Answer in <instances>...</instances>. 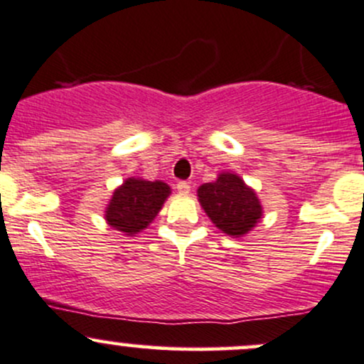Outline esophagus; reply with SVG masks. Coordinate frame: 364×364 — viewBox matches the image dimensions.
Masks as SVG:
<instances>
[{
	"label": "esophagus",
	"instance_id": "obj_1",
	"mask_svg": "<svg viewBox=\"0 0 364 364\" xmlns=\"http://www.w3.org/2000/svg\"><path fill=\"white\" fill-rule=\"evenodd\" d=\"M176 188H178V193H181V195H188V193H190V190H191V186H190V183H186V181H179L178 185H176Z\"/></svg>",
	"mask_w": 364,
	"mask_h": 364
}]
</instances>
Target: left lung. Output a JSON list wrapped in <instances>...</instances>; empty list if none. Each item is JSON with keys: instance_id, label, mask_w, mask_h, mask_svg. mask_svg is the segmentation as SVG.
I'll list each match as a JSON object with an SVG mask.
<instances>
[{"instance_id": "obj_1", "label": "left lung", "mask_w": 364, "mask_h": 364, "mask_svg": "<svg viewBox=\"0 0 364 364\" xmlns=\"http://www.w3.org/2000/svg\"><path fill=\"white\" fill-rule=\"evenodd\" d=\"M197 197L214 226L233 238L245 237L262 218L257 193L235 173L225 171L215 181L203 183Z\"/></svg>"}]
</instances>
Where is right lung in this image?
<instances>
[{
  "label": "right lung",
  "mask_w": 364,
  "mask_h": 364,
  "mask_svg": "<svg viewBox=\"0 0 364 364\" xmlns=\"http://www.w3.org/2000/svg\"><path fill=\"white\" fill-rule=\"evenodd\" d=\"M169 195L171 186L159 179L146 181L143 178H127L114 190L103 218L110 228L134 237L157 218Z\"/></svg>",
  "instance_id": "1"
}]
</instances>
